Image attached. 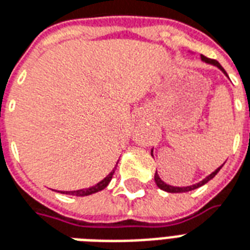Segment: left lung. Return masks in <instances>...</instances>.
<instances>
[{"mask_svg":"<svg viewBox=\"0 0 250 250\" xmlns=\"http://www.w3.org/2000/svg\"><path fill=\"white\" fill-rule=\"evenodd\" d=\"M201 59H203L204 62H207V63H210V64H213V66H217V67H219L220 70H221V71H223V73L225 74V75H228V74H227V71H225V70H224V68H223V66H221V64H220L219 62H217V61H214V59L207 58V57H204V55H201ZM151 155H152V153H151ZM152 156H153V155H152ZM223 166H224V164H223ZM223 166H221V167H223ZM221 167H219V168H217V169H216V171L212 172L209 176L205 177L204 180H201L200 183H197V184H193V186H189V187H172V186H169V184H166V183L163 182L162 179L159 177L158 172L155 173V183H156V186H158L159 188H160V189H163V191H166V192H169V193H182V192L193 191V189H196V188H199V187L204 186L205 183L209 182L210 179H213V177L216 176V175H217V172H219L220 169H221Z\"/></svg>","mask_w":250,"mask_h":250,"instance_id":"left-lung-1","label":"left lung"}]
</instances>
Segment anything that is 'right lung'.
I'll list each match as a JSON object with an SVG mask.
<instances>
[{"instance_id": "add662e5", "label": "right lung", "mask_w": 250, "mask_h": 250, "mask_svg": "<svg viewBox=\"0 0 250 250\" xmlns=\"http://www.w3.org/2000/svg\"><path fill=\"white\" fill-rule=\"evenodd\" d=\"M116 166H118V163H116ZM116 167L112 169V171L107 175L102 182H99L98 184L95 186L90 187V188H86V189H78V191H66V192H62L61 193H64V195H73V196H88V195H92V193H97V192L102 191V189H104L107 186H108V183L111 182V179H112V175H114V172H115Z\"/></svg>"}]
</instances>
